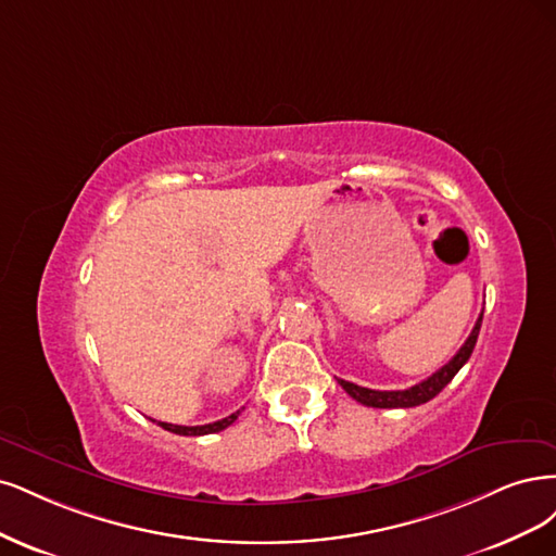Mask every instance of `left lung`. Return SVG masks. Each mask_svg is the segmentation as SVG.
I'll return each instance as SVG.
<instances>
[{"label": "left lung", "instance_id": "8db88e82", "mask_svg": "<svg viewBox=\"0 0 556 556\" xmlns=\"http://www.w3.org/2000/svg\"><path fill=\"white\" fill-rule=\"evenodd\" d=\"M480 324H482V314L478 316L476 326H473L467 342H464L462 349L453 355V361L447 363V365H443L432 376H427L425 381L410 386L406 390H371V388L355 386V383L344 381V379H339V386H342L355 402H361L365 406H374V408H410V406H420V404H425L429 400H434L439 392L453 381V376L464 367V363L469 361L471 353H473V346L478 342Z\"/></svg>", "mask_w": 556, "mask_h": 556}]
</instances>
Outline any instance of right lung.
<instances>
[{
	"label": "right lung",
	"instance_id": "add662e5",
	"mask_svg": "<svg viewBox=\"0 0 556 556\" xmlns=\"http://www.w3.org/2000/svg\"><path fill=\"white\" fill-rule=\"evenodd\" d=\"M240 410H236V414H230L228 418H222L217 422H210V425H195V427H185V425H170V422H159L164 429H168V432L173 434H180V437H203V434H214V432H222V429H226L228 425H232L238 420Z\"/></svg>",
	"mask_w": 556,
	"mask_h": 556
}]
</instances>
